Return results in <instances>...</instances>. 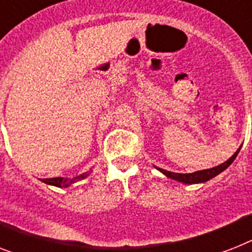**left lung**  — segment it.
Returning <instances> with one entry per match:
<instances>
[{
	"mask_svg": "<svg viewBox=\"0 0 252 252\" xmlns=\"http://www.w3.org/2000/svg\"><path fill=\"white\" fill-rule=\"evenodd\" d=\"M239 150H241V147H239L238 150L234 153V154L230 157L226 161H224L222 164L218 165V167H214V168L210 169H203V171H197V172L193 173H175V172H169V171H165V169L158 168L161 173H164L167 177L173 180H177L180 183L184 184H197V183H204V181H208V180H211L212 177L215 176H218L219 173L222 172L224 169H226L229 165L232 164L233 160L236 159V157L238 155Z\"/></svg>",
	"mask_w": 252,
	"mask_h": 252,
	"instance_id": "8db88e82",
	"label": "left lung"
}]
</instances>
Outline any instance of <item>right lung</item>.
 <instances>
[{
    "label": "right lung",
    "instance_id": "1",
    "mask_svg": "<svg viewBox=\"0 0 252 252\" xmlns=\"http://www.w3.org/2000/svg\"><path fill=\"white\" fill-rule=\"evenodd\" d=\"M89 173H83V175L77 176L76 179L73 180H67V179H63V177H53V179H42V183L45 184H49V185H53V186H58V188H67L72 183L77 181V180H83L85 177H88Z\"/></svg>",
    "mask_w": 252,
    "mask_h": 252
}]
</instances>
